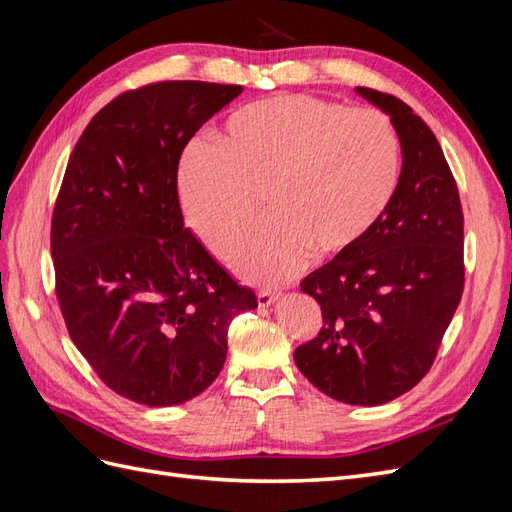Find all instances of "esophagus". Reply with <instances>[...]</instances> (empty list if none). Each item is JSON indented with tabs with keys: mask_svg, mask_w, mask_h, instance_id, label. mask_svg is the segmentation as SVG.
<instances>
[{
	"mask_svg": "<svg viewBox=\"0 0 512 512\" xmlns=\"http://www.w3.org/2000/svg\"><path fill=\"white\" fill-rule=\"evenodd\" d=\"M258 305L260 307H269L277 301V297H280V292H273V290H258Z\"/></svg>",
	"mask_w": 512,
	"mask_h": 512,
	"instance_id": "34e87169",
	"label": "esophagus"
}]
</instances>
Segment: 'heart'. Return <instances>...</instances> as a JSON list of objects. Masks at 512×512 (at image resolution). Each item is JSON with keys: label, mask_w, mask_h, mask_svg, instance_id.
<instances>
[{"label": "heart", "mask_w": 512, "mask_h": 512, "mask_svg": "<svg viewBox=\"0 0 512 512\" xmlns=\"http://www.w3.org/2000/svg\"><path fill=\"white\" fill-rule=\"evenodd\" d=\"M401 147L391 119L312 96H275L243 106L220 147L183 153L179 196L185 218L213 254L262 209L273 218L230 250L245 280L280 284L316 254L333 260L359 247L389 209Z\"/></svg>", "instance_id": "heart-1"}]
</instances>
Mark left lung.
<instances>
[{
    "mask_svg": "<svg viewBox=\"0 0 512 512\" xmlns=\"http://www.w3.org/2000/svg\"><path fill=\"white\" fill-rule=\"evenodd\" d=\"M356 91L391 115L404 164L365 241L301 282L322 309V327L294 350V363L324 395L380 406L427 376L455 316L466 280L463 209L427 123L391 94Z\"/></svg>",
    "mask_w": 512,
    "mask_h": 512,
    "instance_id": "1",
    "label": "left lung"
}]
</instances>
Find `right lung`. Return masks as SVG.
<instances>
[{
	"label": "right lung",
	"mask_w": 512,
	"mask_h": 512,
	"mask_svg": "<svg viewBox=\"0 0 512 512\" xmlns=\"http://www.w3.org/2000/svg\"><path fill=\"white\" fill-rule=\"evenodd\" d=\"M241 85L158 81L87 123L51 222L55 294L74 346L117 395L177 406L226 361L228 327L258 305L183 226L177 170Z\"/></svg>",
	"instance_id": "obj_1"
}]
</instances>
